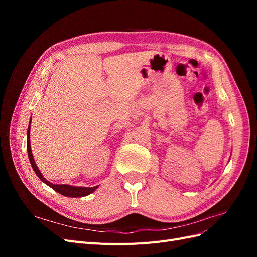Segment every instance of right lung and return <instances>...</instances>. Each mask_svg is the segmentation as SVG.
Masks as SVG:
<instances>
[{
	"mask_svg": "<svg viewBox=\"0 0 257 257\" xmlns=\"http://www.w3.org/2000/svg\"><path fill=\"white\" fill-rule=\"evenodd\" d=\"M30 125H31V120H30V124H29V127H28V133H27V151H28V155H29V160H30V163H31V165H32V168L35 172V174L37 175V177L40 178L44 183H46L48 186H50L51 189H53L59 194H62V195L67 196V197H83V196H87V195H89V194L94 192L98 188V185L93 186V188H84V186H73V185H68V184H53V183L49 182L48 180H46L44 176L42 175V173L40 172V169H38V167L36 166L35 161L33 159L32 150H31Z\"/></svg>",
	"mask_w": 257,
	"mask_h": 257,
	"instance_id": "obj_1",
	"label": "right lung"
}]
</instances>
